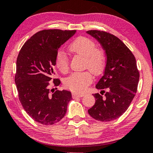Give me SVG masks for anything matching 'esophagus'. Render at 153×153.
Returning a JSON list of instances; mask_svg holds the SVG:
<instances>
[{"instance_id":"esophagus-1","label":"esophagus","mask_w":153,"mask_h":153,"mask_svg":"<svg viewBox=\"0 0 153 153\" xmlns=\"http://www.w3.org/2000/svg\"><path fill=\"white\" fill-rule=\"evenodd\" d=\"M84 95V93H72V97L73 98L75 97H81Z\"/></svg>"}]
</instances>
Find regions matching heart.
<instances>
[{"mask_svg":"<svg viewBox=\"0 0 153 153\" xmlns=\"http://www.w3.org/2000/svg\"><path fill=\"white\" fill-rule=\"evenodd\" d=\"M70 53L83 56L85 58V68H88L93 74L100 75L104 72L106 66V57L104 51L97 48L95 42L85 37H79L68 46ZM55 65L60 72L67 74L70 70L67 53L62 50L57 52ZM93 76L90 71L74 72L65 81L69 89L75 92H82L93 81Z\"/></svg>","mask_w":153,"mask_h":153,"instance_id":"1","label":"heart"}]
</instances>
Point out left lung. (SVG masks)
Segmentation results:
<instances>
[{
  "label": "left lung",
  "instance_id": "left-lung-1",
  "mask_svg": "<svg viewBox=\"0 0 153 153\" xmlns=\"http://www.w3.org/2000/svg\"><path fill=\"white\" fill-rule=\"evenodd\" d=\"M95 38L105 51L106 64L104 75L96 85L101 95L93 94L95 103L88 112L102 122L118 118L126 111L137 91L139 72L134 56L118 37L107 32H86ZM106 89L108 92L103 96Z\"/></svg>",
  "mask_w": 153,
  "mask_h": 153
}]
</instances>
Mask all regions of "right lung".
<instances>
[{
    "instance_id": "right-lung-1",
    "label": "right lung",
    "mask_w": 153,
    "mask_h": 153,
    "mask_svg": "<svg viewBox=\"0 0 153 153\" xmlns=\"http://www.w3.org/2000/svg\"><path fill=\"white\" fill-rule=\"evenodd\" d=\"M76 31H39L24 43L19 53L14 78L19 99L27 114L40 124L59 122L72 99L71 92L66 90H57L51 94L49 85L55 74L53 67L58 49ZM53 80L55 86L60 85L59 79Z\"/></svg>"
}]
</instances>
